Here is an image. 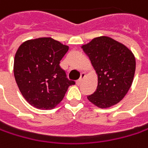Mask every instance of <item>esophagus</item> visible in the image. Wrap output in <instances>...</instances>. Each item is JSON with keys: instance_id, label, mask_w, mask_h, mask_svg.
<instances>
[{"instance_id": "34e87169", "label": "esophagus", "mask_w": 148, "mask_h": 148, "mask_svg": "<svg viewBox=\"0 0 148 148\" xmlns=\"http://www.w3.org/2000/svg\"><path fill=\"white\" fill-rule=\"evenodd\" d=\"M86 77V74L84 73V72H82V73L81 74V77L79 78L77 81V85H80V84L82 83V80L84 79V77Z\"/></svg>"}]
</instances>
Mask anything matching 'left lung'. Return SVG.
<instances>
[{"label": "left lung", "instance_id": "obj_1", "mask_svg": "<svg viewBox=\"0 0 148 148\" xmlns=\"http://www.w3.org/2000/svg\"><path fill=\"white\" fill-rule=\"evenodd\" d=\"M82 49L98 76L97 90L87 99L101 108L116 104L132 83L136 69L133 54L124 45L107 36L94 38Z\"/></svg>", "mask_w": 148, "mask_h": 148}]
</instances>
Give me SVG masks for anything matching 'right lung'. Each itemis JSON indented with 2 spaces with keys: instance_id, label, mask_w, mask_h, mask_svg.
<instances>
[{
  "instance_id": "add662e5",
  "label": "right lung",
  "mask_w": 148,
  "mask_h": 148,
  "mask_svg": "<svg viewBox=\"0 0 148 148\" xmlns=\"http://www.w3.org/2000/svg\"><path fill=\"white\" fill-rule=\"evenodd\" d=\"M68 47L50 37L25 41L14 60V76L24 98L33 107L51 109L75 84L66 77L60 62Z\"/></svg>"
}]
</instances>
